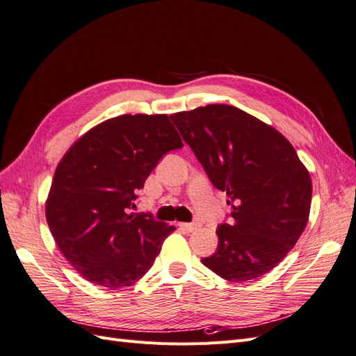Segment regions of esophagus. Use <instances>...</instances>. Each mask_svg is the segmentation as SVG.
Segmentation results:
<instances>
[{"mask_svg": "<svg viewBox=\"0 0 356 356\" xmlns=\"http://www.w3.org/2000/svg\"><path fill=\"white\" fill-rule=\"evenodd\" d=\"M178 227L182 230H187V232H195L199 225L195 222H178Z\"/></svg>", "mask_w": 356, "mask_h": 356, "instance_id": "1", "label": "esophagus"}]
</instances>
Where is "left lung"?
Here are the masks:
<instances>
[{"label": "left lung", "instance_id": "left-lung-1", "mask_svg": "<svg viewBox=\"0 0 356 356\" xmlns=\"http://www.w3.org/2000/svg\"><path fill=\"white\" fill-rule=\"evenodd\" d=\"M170 118L232 208V221L217 229V251L202 263L230 282L270 272L309 220L312 181L294 147L232 105L199 106Z\"/></svg>", "mask_w": 356, "mask_h": 356}]
</instances>
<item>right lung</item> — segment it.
<instances>
[{
	"label": "right lung",
	"instance_id": "right-lung-1",
	"mask_svg": "<svg viewBox=\"0 0 356 356\" xmlns=\"http://www.w3.org/2000/svg\"><path fill=\"white\" fill-rule=\"evenodd\" d=\"M181 147L166 114H124L90 129L59 161L46 218L60 252L86 281L131 286L153 266L175 227L129 211L159 160Z\"/></svg>",
	"mask_w": 356,
	"mask_h": 356
}]
</instances>
